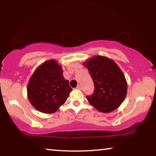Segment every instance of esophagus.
I'll return each mask as SVG.
<instances>
[{
  "mask_svg": "<svg viewBox=\"0 0 156 156\" xmlns=\"http://www.w3.org/2000/svg\"><path fill=\"white\" fill-rule=\"evenodd\" d=\"M76 89H78V90H80V89H81V86H80V85H78V86L76 87Z\"/></svg>",
  "mask_w": 156,
  "mask_h": 156,
  "instance_id": "34e87169",
  "label": "esophagus"
}]
</instances>
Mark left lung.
<instances>
[{"label": "left lung", "mask_w": 156, "mask_h": 156, "mask_svg": "<svg viewBox=\"0 0 156 156\" xmlns=\"http://www.w3.org/2000/svg\"><path fill=\"white\" fill-rule=\"evenodd\" d=\"M88 68L95 90L88 102L101 113H110L121 105L127 94L128 84L123 71L109 58L95 55L83 63Z\"/></svg>", "instance_id": "1"}]
</instances>
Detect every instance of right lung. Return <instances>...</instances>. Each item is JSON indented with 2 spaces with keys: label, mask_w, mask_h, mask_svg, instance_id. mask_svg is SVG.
Returning a JSON list of instances; mask_svg holds the SVG:
<instances>
[{
  "label": "right lung",
  "mask_w": 156,
  "mask_h": 156,
  "mask_svg": "<svg viewBox=\"0 0 156 156\" xmlns=\"http://www.w3.org/2000/svg\"><path fill=\"white\" fill-rule=\"evenodd\" d=\"M73 89L64 78L63 68L55 59L44 62L29 79L27 95L37 111L51 114L64 104Z\"/></svg>",
  "instance_id": "1"
}]
</instances>
